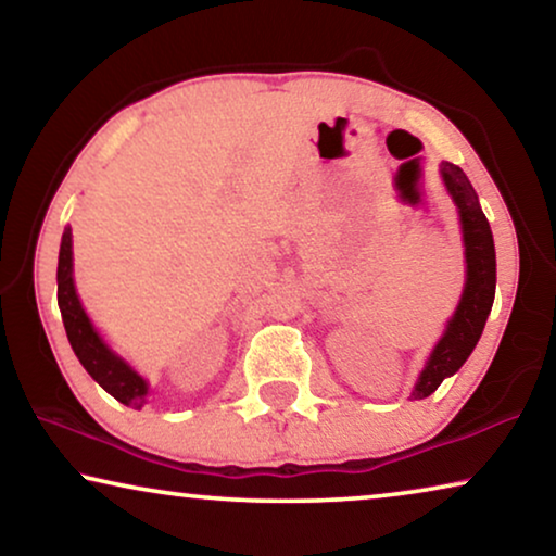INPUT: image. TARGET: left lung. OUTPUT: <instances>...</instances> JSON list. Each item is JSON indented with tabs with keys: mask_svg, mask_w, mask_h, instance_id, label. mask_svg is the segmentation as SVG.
I'll list each match as a JSON object with an SVG mask.
<instances>
[{
	"mask_svg": "<svg viewBox=\"0 0 556 556\" xmlns=\"http://www.w3.org/2000/svg\"><path fill=\"white\" fill-rule=\"evenodd\" d=\"M443 179L447 192L453 194L460 212L463 242H466V263L468 278L463 288V299L458 311L447 324V331L438 341L435 352L430 354L420 379H417L413 400L430 397L445 377L455 375L473 352L478 339H481L485 318L491 314L493 295H496V250H493L491 225L485 219L481 204H478L476 189L470 187L460 166L443 162Z\"/></svg>",
	"mask_w": 556,
	"mask_h": 556,
	"instance_id": "1",
	"label": "left lung"
}]
</instances>
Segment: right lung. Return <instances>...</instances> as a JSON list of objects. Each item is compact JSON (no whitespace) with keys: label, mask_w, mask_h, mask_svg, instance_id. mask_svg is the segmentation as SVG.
I'll return each mask as SVG.
<instances>
[{"label":"right lung","mask_w":556,"mask_h":556,"mask_svg":"<svg viewBox=\"0 0 556 556\" xmlns=\"http://www.w3.org/2000/svg\"><path fill=\"white\" fill-rule=\"evenodd\" d=\"M58 299L67 341H71L75 356H78L88 375L118 402H124V405L134 409H141L147 405V382L103 344L93 329V324H90V318L86 316V311L80 306L78 293H75L71 227L63 232V242H60Z\"/></svg>","instance_id":"obj_1"}]
</instances>
